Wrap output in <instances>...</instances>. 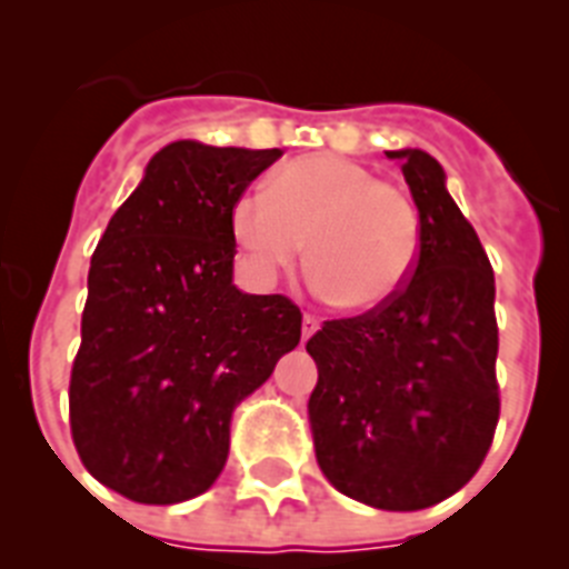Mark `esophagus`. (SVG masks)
<instances>
[{
	"instance_id": "34e87169",
	"label": "esophagus",
	"mask_w": 569,
	"mask_h": 569,
	"mask_svg": "<svg viewBox=\"0 0 569 569\" xmlns=\"http://www.w3.org/2000/svg\"><path fill=\"white\" fill-rule=\"evenodd\" d=\"M319 325H322V319L313 317V313H305L302 317V342H308V339L319 331Z\"/></svg>"
}]
</instances>
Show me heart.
Returning <instances> with one entry per match:
<instances>
[{
  "label": "heart",
  "instance_id": "b5f03b06",
  "mask_svg": "<svg viewBox=\"0 0 569 569\" xmlns=\"http://www.w3.org/2000/svg\"><path fill=\"white\" fill-rule=\"evenodd\" d=\"M230 232L247 267L273 279L299 259L331 305L368 313L395 302L420 259V216L400 187L331 152L276 169L264 196L247 192L230 210Z\"/></svg>",
  "mask_w": 569,
  "mask_h": 569
}]
</instances>
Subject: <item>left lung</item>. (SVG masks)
<instances>
[{
    "label": "left lung",
    "instance_id": "obj_1",
    "mask_svg": "<svg viewBox=\"0 0 569 569\" xmlns=\"http://www.w3.org/2000/svg\"><path fill=\"white\" fill-rule=\"evenodd\" d=\"M420 212V259L395 302L308 339V402L325 478L368 507L440 503L478 472L501 415L495 273L475 227L420 149L388 152Z\"/></svg>",
    "mask_w": 569,
    "mask_h": 569
}]
</instances>
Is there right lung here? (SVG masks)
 <instances>
[{"label":"right lung","mask_w":569,"mask_h":569,"mask_svg":"<svg viewBox=\"0 0 569 569\" xmlns=\"http://www.w3.org/2000/svg\"><path fill=\"white\" fill-rule=\"evenodd\" d=\"M279 154L163 146L97 241L68 417L82 466L129 501L207 492L232 409L302 339L288 296L232 284V203Z\"/></svg>","instance_id":"1"}]
</instances>
